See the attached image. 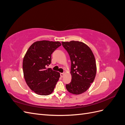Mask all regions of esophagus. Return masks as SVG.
<instances>
[{
    "instance_id": "1",
    "label": "esophagus",
    "mask_w": 125,
    "mask_h": 125,
    "mask_svg": "<svg viewBox=\"0 0 125 125\" xmlns=\"http://www.w3.org/2000/svg\"><path fill=\"white\" fill-rule=\"evenodd\" d=\"M60 77H61L62 78L63 77V75H64V73H60Z\"/></svg>"
}]
</instances>
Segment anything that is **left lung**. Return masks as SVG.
I'll return each mask as SVG.
<instances>
[{
    "label": "left lung",
    "instance_id": "left-lung-1",
    "mask_svg": "<svg viewBox=\"0 0 125 125\" xmlns=\"http://www.w3.org/2000/svg\"><path fill=\"white\" fill-rule=\"evenodd\" d=\"M71 60V81L66 84L68 91L80 94L88 90L94 81L96 73L95 59L90 48L81 42H62Z\"/></svg>",
    "mask_w": 125,
    "mask_h": 125
}]
</instances>
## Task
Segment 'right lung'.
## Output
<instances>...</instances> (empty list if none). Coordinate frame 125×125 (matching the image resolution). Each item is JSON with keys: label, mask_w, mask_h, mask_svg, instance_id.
<instances>
[{"label": "right lung", "mask_w": 125, "mask_h": 125, "mask_svg": "<svg viewBox=\"0 0 125 125\" xmlns=\"http://www.w3.org/2000/svg\"><path fill=\"white\" fill-rule=\"evenodd\" d=\"M59 42L37 41L26 52L23 60V71L26 84L34 92L48 95L53 92L60 73L47 69L52 61V54L60 46Z\"/></svg>", "instance_id": "right-lung-1"}]
</instances>
